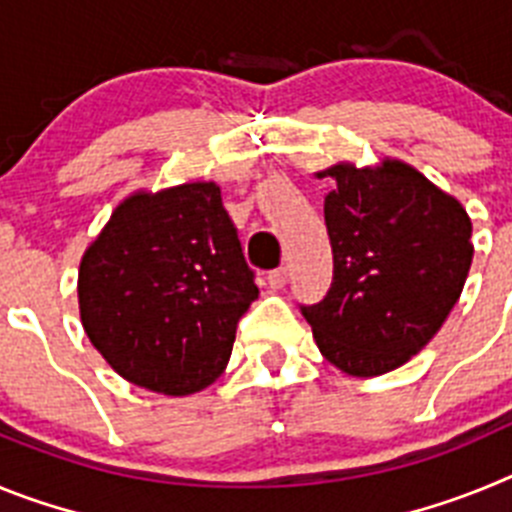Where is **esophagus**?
<instances>
[{"label":"esophagus","mask_w":512,"mask_h":512,"mask_svg":"<svg viewBox=\"0 0 512 512\" xmlns=\"http://www.w3.org/2000/svg\"><path fill=\"white\" fill-rule=\"evenodd\" d=\"M269 287L271 289H282L284 284H287V279H289V269L287 266H279V269H271L269 271Z\"/></svg>","instance_id":"34e87169"}]
</instances>
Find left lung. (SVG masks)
Wrapping results in <instances>:
<instances>
[{
  "mask_svg": "<svg viewBox=\"0 0 512 512\" xmlns=\"http://www.w3.org/2000/svg\"><path fill=\"white\" fill-rule=\"evenodd\" d=\"M325 197L333 282L300 305L320 354L351 377L402 366L431 341L472 266L467 210L402 161L377 169L336 164Z\"/></svg>",
  "mask_w": 512,
  "mask_h": 512,
  "instance_id": "left-lung-1",
  "label": "left lung"
}]
</instances>
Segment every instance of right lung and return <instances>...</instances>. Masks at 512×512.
Returning a JSON list of instances; mask_svg holds the SVG:
<instances>
[{"instance_id":"obj_1","label":"right lung","mask_w":512,"mask_h":512,"mask_svg":"<svg viewBox=\"0 0 512 512\" xmlns=\"http://www.w3.org/2000/svg\"><path fill=\"white\" fill-rule=\"evenodd\" d=\"M253 277L215 182L135 192L81 259V325L120 377L192 395L225 372Z\"/></svg>"}]
</instances>
